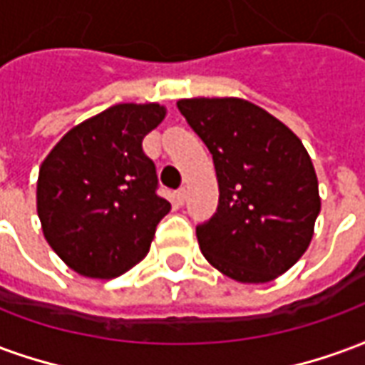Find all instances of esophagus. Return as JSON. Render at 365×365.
Masks as SVG:
<instances>
[{
	"label": "esophagus",
	"mask_w": 365,
	"mask_h": 365,
	"mask_svg": "<svg viewBox=\"0 0 365 365\" xmlns=\"http://www.w3.org/2000/svg\"><path fill=\"white\" fill-rule=\"evenodd\" d=\"M175 199H178V203L183 205L185 203V199H187V190L185 187H180V190L175 191Z\"/></svg>",
	"instance_id": "obj_1"
}]
</instances>
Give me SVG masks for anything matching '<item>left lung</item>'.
I'll return each instance as SVG.
<instances>
[{
    "instance_id": "1",
    "label": "left lung",
    "mask_w": 365,
    "mask_h": 365,
    "mask_svg": "<svg viewBox=\"0 0 365 365\" xmlns=\"http://www.w3.org/2000/svg\"><path fill=\"white\" fill-rule=\"evenodd\" d=\"M213 154L217 213L197 227L207 262L240 283H266L305 254L321 211L319 182L297 135L238 97L180 99Z\"/></svg>"
}]
</instances>
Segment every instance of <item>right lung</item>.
Returning a JSON list of instances; mask_svg holds the SVG:
<instances>
[{
	"label": "right lung",
	"mask_w": 365,
	"mask_h": 365,
	"mask_svg": "<svg viewBox=\"0 0 365 365\" xmlns=\"http://www.w3.org/2000/svg\"><path fill=\"white\" fill-rule=\"evenodd\" d=\"M166 117L158 103H119L83 120L44 158L36 211L46 242L80 275L111 279L148 254L170 213L143 138Z\"/></svg>",
	"instance_id": "right-lung-1"
}]
</instances>
